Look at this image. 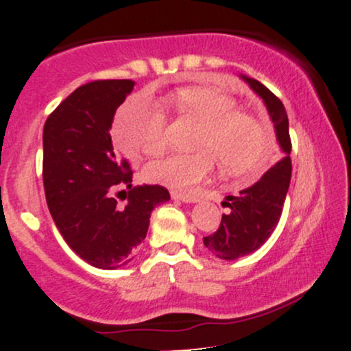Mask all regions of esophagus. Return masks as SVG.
<instances>
[{
  "label": "esophagus",
  "instance_id": "obj_1",
  "mask_svg": "<svg viewBox=\"0 0 351 351\" xmlns=\"http://www.w3.org/2000/svg\"><path fill=\"white\" fill-rule=\"evenodd\" d=\"M172 199L176 200H180V202H185V204H195V202H199V199L193 195H189V193H182V192H171Z\"/></svg>",
  "mask_w": 351,
  "mask_h": 351
}]
</instances>
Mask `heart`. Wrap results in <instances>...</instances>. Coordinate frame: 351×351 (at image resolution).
Wrapping results in <instances>:
<instances>
[{"mask_svg":"<svg viewBox=\"0 0 351 351\" xmlns=\"http://www.w3.org/2000/svg\"><path fill=\"white\" fill-rule=\"evenodd\" d=\"M177 111L200 123L193 154H167L151 160L144 174L176 191L192 192L215 171V158L230 172H248L261 162L266 134L254 117L237 111V100L208 86H187L171 97ZM167 118L144 93L119 106L113 139L126 154H156L166 143Z\"/></svg>","mask_w":351,"mask_h":351,"instance_id":"heart-1","label":"heart"}]
</instances>
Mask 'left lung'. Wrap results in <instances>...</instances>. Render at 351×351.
I'll use <instances>...</instances> for the list:
<instances>
[{
	"label": "left lung",
	"mask_w": 351,
	"mask_h": 351,
	"mask_svg": "<svg viewBox=\"0 0 351 351\" xmlns=\"http://www.w3.org/2000/svg\"><path fill=\"white\" fill-rule=\"evenodd\" d=\"M241 78L265 101L267 113L274 123L281 159L266 171L256 184L240 191V195L226 197L228 202L223 204L232 210L228 215H221V223L217 232L204 238L205 248L226 261L253 253L271 237L281 218L292 174L289 119L282 101L261 82L246 75H241Z\"/></svg>",
	"instance_id": "left-lung-1"
}]
</instances>
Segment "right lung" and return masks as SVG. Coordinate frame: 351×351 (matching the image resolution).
<instances>
[{"label":"right lung","instance_id":"right-lung-1","mask_svg":"<svg viewBox=\"0 0 351 351\" xmlns=\"http://www.w3.org/2000/svg\"><path fill=\"white\" fill-rule=\"evenodd\" d=\"M133 80H95L78 86L44 125L43 179L56 226L84 261L118 269L146 238L154 207L171 199L162 185L133 187V171L114 154L111 123ZM125 191L128 200L117 204Z\"/></svg>","mask_w":351,"mask_h":351}]
</instances>
